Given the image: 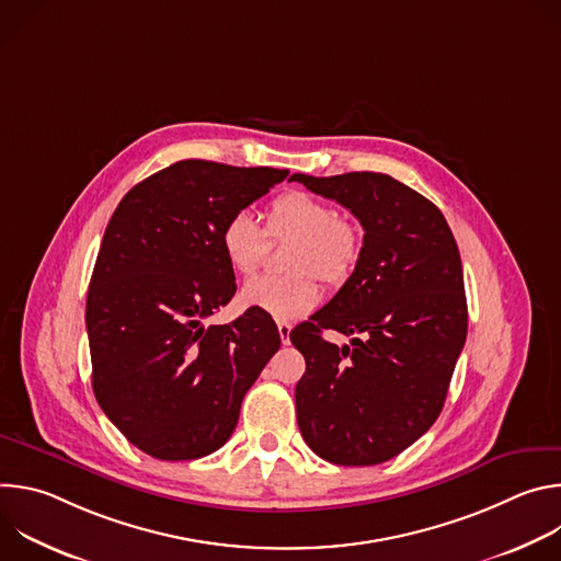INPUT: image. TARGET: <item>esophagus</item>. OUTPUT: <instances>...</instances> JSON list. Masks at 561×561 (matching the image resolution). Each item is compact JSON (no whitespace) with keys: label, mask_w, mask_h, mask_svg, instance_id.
<instances>
[{"label":"esophagus","mask_w":561,"mask_h":561,"mask_svg":"<svg viewBox=\"0 0 561 561\" xmlns=\"http://www.w3.org/2000/svg\"><path fill=\"white\" fill-rule=\"evenodd\" d=\"M277 331H279L282 344L288 346V344H290V324H288V322H277Z\"/></svg>","instance_id":"34e87169"}]
</instances>
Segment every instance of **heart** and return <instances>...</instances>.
<instances>
[{"instance_id": "heart-1", "label": "heart", "mask_w": 561, "mask_h": 561, "mask_svg": "<svg viewBox=\"0 0 561 561\" xmlns=\"http://www.w3.org/2000/svg\"><path fill=\"white\" fill-rule=\"evenodd\" d=\"M271 239L293 237L284 275H262L242 286L244 306L275 319H297L319 301L317 277L329 286L344 284L362 257V230L337 208L304 191L275 197L266 210V230L249 210L232 213L219 230V251L237 275H253Z\"/></svg>"}]
</instances>
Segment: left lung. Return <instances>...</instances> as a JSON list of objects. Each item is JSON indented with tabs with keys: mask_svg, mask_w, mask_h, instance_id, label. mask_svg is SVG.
<instances>
[{
	"mask_svg": "<svg viewBox=\"0 0 561 561\" xmlns=\"http://www.w3.org/2000/svg\"><path fill=\"white\" fill-rule=\"evenodd\" d=\"M364 226L362 257L337 295L290 331L306 359L295 404L304 442L340 466H375L439 417L466 342L468 308L442 210L383 173L293 175ZM322 330L353 334L340 350Z\"/></svg>",
	"mask_w": 561,
	"mask_h": 561,
	"instance_id": "obj_1",
	"label": "left lung"
}]
</instances>
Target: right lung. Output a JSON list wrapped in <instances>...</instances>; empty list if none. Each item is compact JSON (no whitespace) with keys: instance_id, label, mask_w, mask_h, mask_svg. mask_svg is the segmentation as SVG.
Segmentation results:
<instances>
[{"instance_id":"right-lung-1","label":"right lung","mask_w":561,"mask_h":561,"mask_svg":"<svg viewBox=\"0 0 561 561\" xmlns=\"http://www.w3.org/2000/svg\"><path fill=\"white\" fill-rule=\"evenodd\" d=\"M288 171L184 159L133 186L115 208L87 297L93 390L146 455L199 459L232 435L247 390L282 337L249 308L206 327L237 290L219 251L224 221Z\"/></svg>"}]
</instances>
